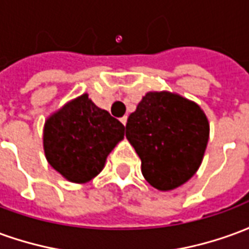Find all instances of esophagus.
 I'll return each mask as SVG.
<instances>
[{
  "instance_id": "obj_1",
  "label": "esophagus",
  "mask_w": 249,
  "mask_h": 249,
  "mask_svg": "<svg viewBox=\"0 0 249 249\" xmlns=\"http://www.w3.org/2000/svg\"><path fill=\"white\" fill-rule=\"evenodd\" d=\"M126 120H128V117H126V116H124V117H121V119H120V121H121V123H123L124 125H126Z\"/></svg>"
}]
</instances>
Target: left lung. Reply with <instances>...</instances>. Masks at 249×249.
I'll list each match as a JSON object with an SVG mask.
<instances>
[{"mask_svg":"<svg viewBox=\"0 0 249 249\" xmlns=\"http://www.w3.org/2000/svg\"><path fill=\"white\" fill-rule=\"evenodd\" d=\"M125 128L142 176L159 191L183 185L201 165L209 123L195 101L167 90L148 92Z\"/></svg>","mask_w":249,"mask_h":249,"instance_id":"left-lung-1","label":"left lung"}]
</instances>
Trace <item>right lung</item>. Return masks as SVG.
Instances as JSON below:
<instances>
[{"label":"right lung","instance_id":"obj_1","mask_svg":"<svg viewBox=\"0 0 249 249\" xmlns=\"http://www.w3.org/2000/svg\"><path fill=\"white\" fill-rule=\"evenodd\" d=\"M124 135V125L84 93L46 119L42 142L53 169L71 183L85 184L103 171Z\"/></svg>","mask_w":249,"mask_h":249}]
</instances>
